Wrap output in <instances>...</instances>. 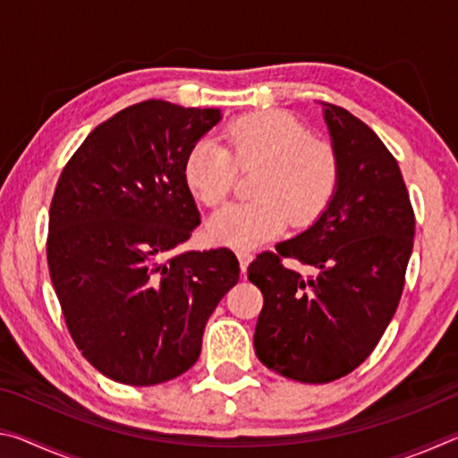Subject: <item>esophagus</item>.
Wrapping results in <instances>:
<instances>
[{
  "label": "esophagus",
  "mask_w": 458,
  "mask_h": 458,
  "mask_svg": "<svg viewBox=\"0 0 458 458\" xmlns=\"http://www.w3.org/2000/svg\"><path fill=\"white\" fill-rule=\"evenodd\" d=\"M236 257H238V262H240V270H242V273H246V268H248V265H250V260H252V252L238 250Z\"/></svg>",
  "instance_id": "34e87169"
}]
</instances>
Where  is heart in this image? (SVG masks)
<instances>
[{"instance_id": "1", "label": "heart", "mask_w": 458, "mask_h": 458, "mask_svg": "<svg viewBox=\"0 0 458 458\" xmlns=\"http://www.w3.org/2000/svg\"><path fill=\"white\" fill-rule=\"evenodd\" d=\"M259 174L248 204L220 208L206 224L216 246L248 250L276 238L293 224L305 228L327 210L339 185V161L329 143L309 137L307 127L284 111H260L232 121L224 147L198 141L185 155L183 180L206 206L226 199L236 172Z\"/></svg>"}]
</instances>
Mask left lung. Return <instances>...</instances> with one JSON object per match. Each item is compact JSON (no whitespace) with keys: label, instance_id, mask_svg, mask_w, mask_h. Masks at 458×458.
Here are the masks:
<instances>
[{"label":"left lung","instance_id":"obj_1","mask_svg":"<svg viewBox=\"0 0 458 458\" xmlns=\"http://www.w3.org/2000/svg\"><path fill=\"white\" fill-rule=\"evenodd\" d=\"M339 185L303 234L248 267L265 305L254 350L268 369L327 384L369 358L396 313L414 244V210L398 161L366 123L325 105ZM297 259L305 274L286 269Z\"/></svg>","mask_w":458,"mask_h":458}]
</instances>
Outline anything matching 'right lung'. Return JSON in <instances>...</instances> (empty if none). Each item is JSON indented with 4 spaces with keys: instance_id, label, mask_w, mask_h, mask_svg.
Returning a JSON list of instances; mask_svg holds the SVG:
<instances>
[{
    "instance_id": "add662e5",
    "label": "right lung",
    "mask_w": 458,
    "mask_h": 458,
    "mask_svg": "<svg viewBox=\"0 0 458 458\" xmlns=\"http://www.w3.org/2000/svg\"><path fill=\"white\" fill-rule=\"evenodd\" d=\"M220 108L143 100L90 131L58 177L46 257L74 344L100 374L153 386L188 371L238 283L228 248L180 252L199 224L185 155Z\"/></svg>"
}]
</instances>
